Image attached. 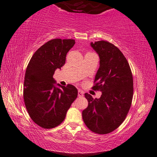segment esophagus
<instances>
[{
  "mask_svg": "<svg viewBox=\"0 0 157 157\" xmlns=\"http://www.w3.org/2000/svg\"><path fill=\"white\" fill-rule=\"evenodd\" d=\"M84 92L80 90H78V96H79V97H82L83 96H84Z\"/></svg>",
  "mask_w": 157,
  "mask_h": 157,
  "instance_id": "obj_1",
  "label": "esophagus"
}]
</instances>
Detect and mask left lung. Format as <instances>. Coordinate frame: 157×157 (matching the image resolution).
I'll use <instances>...</instances> for the list:
<instances>
[{"label": "left lung", "instance_id": "left-lung-1", "mask_svg": "<svg viewBox=\"0 0 157 157\" xmlns=\"http://www.w3.org/2000/svg\"><path fill=\"white\" fill-rule=\"evenodd\" d=\"M90 46L100 59L92 89L102 95L94 99L86 93L88 106L82 111V118L92 132L106 134L117 128L128 115L134 93L133 77L126 58L115 45L102 40Z\"/></svg>", "mask_w": 157, "mask_h": 157}]
</instances>
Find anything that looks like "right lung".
Returning a JSON list of instances; mask_svg holds the SVG:
<instances>
[{
    "mask_svg": "<svg viewBox=\"0 0 157 157\" xmlns=\"http://www.w3.org/2000/svg\"><path fill=\"white\" fill-rule=\"evenodd\" d=\"M75 43L73 39L51 40L35 52L26 69L23 86L25 107L33 121L44 129L61 124L78 97L74 86L56 84L53 78L55 70L65 65L67 53Z\"/></svg>",
    "mask_w": 157,
    "mask_h": 157,
    "instance_id": "add662e5",
    "label": "right lung"
}]
</instances>
